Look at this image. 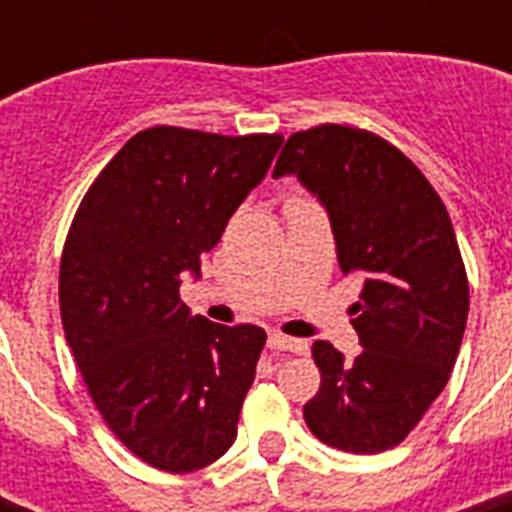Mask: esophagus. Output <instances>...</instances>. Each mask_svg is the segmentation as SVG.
<instances>
[{
    "instance_id": "obj_1",
    "label": "esophagus",
    "mask_w": 512,
    "mask_h": 512,
    "mask_svg": "<svg viewBox=\"0 0 512 512\" xmlns=\"http://www.w3.org/2000/svg\"><path fill=\"white\" fill-rule=\"evenodd\" d=\"M268 345H271L273 350H287V353H308V342L281 335V332H271V335H268Z\"/></svg>"
}]
</instances>
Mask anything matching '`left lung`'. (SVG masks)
<instances>
[{
	"mask_svg": "<svg viewBox=\"0 0 512 512\" xmlns=\"http://www.w3.org/2000/svg\"><path fill=\"white\" fill-rule=\"evenodd\" d=\"M281 175L319 196L342 273L364 281L350 321L364 350L345 361L332 342H313L321 385L305 425L340 452H388L444 390L465 335L468 273L449 212L409 156L348 124L289 135Z\"/></svg>",
	"mask_w": 512,
	"mask_h": 512,
	"instance_id": "left-lung-1",
	"label": "left lung"
}]
</instances>
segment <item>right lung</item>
<instances>
[{"instance_id": "1", "label": "right lung", "mask_w": 512, "mask_h": 512, "mask_svg": "<svg viewBox=\"0 0 512 512\" xmlns=\"http://www.w3.org/2000/svg\"><path fill=\"white\" fill-rule=\"evenodd\" d=\"M281 135L148 127L87 188L60 255V319L108 430L151 468L231 449L265 332L191 319L188 273L271 167Z\"/></svg>"}]
</instances>
